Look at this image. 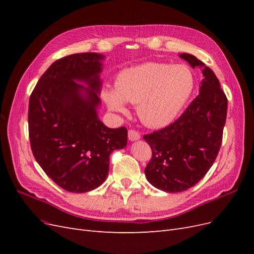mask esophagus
Segmentation results:
<instances>
[{"label": "esophagus", "mask_w": 254, "mask_h": 254, "mask_svg": "<svg viewBox=\"0 0 254 254\" xmlns=\"http://www.w3.org/2000/svg\"><path fill=\"white\" fill-rule=\"evenodd\" d=\"M128 139L130 141L139 140L140 139V133L137 132V131H135V130H133V129H130L129 131H128Z\"/></svg>", "instance_id": "34e87169"}]
</instances>
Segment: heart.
<instances>
[{"instance_id": "b5f03b06", "label": "heart", "mask_w": 254, "mask_h": 254, "mask_svg": "<svg viewBox=\"0 0 254 254\" xmlns=\"http://www.w3.org/2000/svg\"><path fill=\"white\" fill-rule=\"evenodd\" d=\"M195 79L186 64L147 63L120 73L115 90L103 94L108 108L126 113L125 102L136 105L144 125L163 128L175 121L193 93Z\"/></svg>"}]
</instances>
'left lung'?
I'll list each match as a JSON object with an SVG mask.
<instances>
[{
  "label": "left lung",
  "mask_w": 254,
  "mask_h": 254,
  "mask_svg": "<svg viewBox=\"0 0 254 254\" xmlns=\"http://www.w3.org/2000/svg\"><path fill=\"white\" fill-rule=\"evenodd\" d=\"M179 56L191 67H201L199 95L173 124L143 136L152 150L146 179L168 193L189 190L209 172L220 148L228 108L227 96L211 68L190 54Z\"/></svg>",
  "instance_id": "left-lung-1"
}]
</instances>
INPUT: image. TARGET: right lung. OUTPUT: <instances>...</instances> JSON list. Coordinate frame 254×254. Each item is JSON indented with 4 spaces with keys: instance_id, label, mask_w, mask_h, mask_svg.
Instances as JSON below:
<instances>
[{
    "instance_id": "right-lung-1",
    "label": "right lung",
    "mask_w": 254,
    "mask_h": 254,
    "mask_svg": "<svg viewBox=\"0 0 254 254\" xmlns=\"http://www.w3.org/2000/svg\"><path fill=\"white\" fill-rule=\"evenodd\" d=\"M104 58L102 54L80 53L56 60L29 97L34 157L57 186L72 193L101 186L109 173L111 152L127 145L126 127L109 128L97 117Z\"/></svg>"
}]
</instances>
